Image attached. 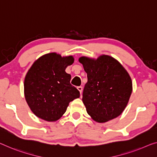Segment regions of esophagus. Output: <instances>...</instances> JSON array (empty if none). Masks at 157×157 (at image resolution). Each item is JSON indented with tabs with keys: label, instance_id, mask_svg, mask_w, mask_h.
<instances>
[{
	"label": "esophagus",
	"instance_id": "1",
	"mask_svg": "<svg viewBox=\"0 0 157 157\" xmlns=\"http://www.w3.org/2000/svg\"><path fill=\"white\" fill-rule=\"evenodd\" d=\"M78 90L79 91V92H80V94H82V90H83L82 86H78Z\"/></svg>",
	"mask_w": 157,
	"mask_h": 157
}]
</instances>
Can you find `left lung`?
I'll use <instances>...</instances> for the list:
<instances>
[{
  "mask_svg": "<svg viewBox=\"0 0 157 157\" xmlns=\"http://www.w3.org/2000/svg\"><path fill=\"white\" fill-rule=\"evenodd\" d=\"M87 74L82 101L87 113L98 123H105L120 116L132 93V80L116 60L103 55L97 60L81 57Z\"/></svg>",
  "mask_w": 157,
  "mask_h": 157,
  "instance_id": "1",
  "label": "left lung"
}]
</instances>
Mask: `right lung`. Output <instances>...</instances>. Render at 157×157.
I'll return each mask as SVG.
<instances>
[{
    "mask_svg": "<svg viewBox=\"0 0 157 157\" xmlns=\"http://www.w3.org/2000/svg\"><path fill=\"white\" fill-rule=\"evenodd\" d=\"M74 62L72 56L61 57L56 53L36 60L25 79V96L32 111L46 121H56L66 111L69 103L79 97L65 72Z\"/></svg>",
    "mask_w": 157,
    "mask_h": 157,
    "instance_id": "add662e5",
    "label": "right lung"
}]
</instances>
